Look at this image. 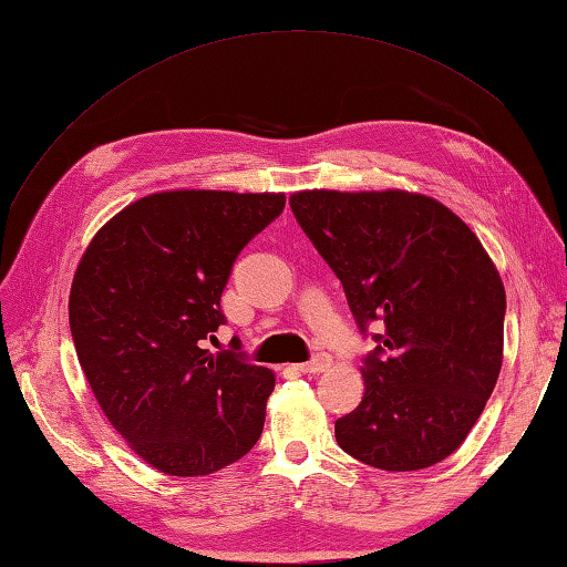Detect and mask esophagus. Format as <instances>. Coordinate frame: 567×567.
<instances>
[{
	"label": "esophagus",
	"mask_w": 567,
	"mask_h": 567,
	"mask_svg": "<svg viewBox=\"0 0 567 567\" xmlns=\"http://www.w3.org/2000/svg\"><path fill=\"white\" fill-rule=\"evenodd\" d=\"M331 363H333V360H331L329 353H317L315 358L307 360V363H299L297 370L299 372H323V370L331 368Z\"/></svg>",
	"instance_id": "obj_1"
}]
</instances>
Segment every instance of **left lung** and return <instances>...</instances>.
I'll return each instance as SVG.
<instances>
[{
    "label": "left lung",
    "instance_id": "obj_1",
    "mask_svg": "<svg viewBox=\"0 0 567 567\" xmlns=\"http://www.w3.org/2000/svg\"><path fill=\"white\" fill-rule=\"evenodd\" d=\"M297 224L339 277L375 351L365 394L336 441L370 467L406 473L465 441L502 368L507 297L483 244L441 202L409 192H297ZM380 322V334H370Z\"/></svg>",
    "mask_w": 567,
    "mask_h": 567
}]
</instances>
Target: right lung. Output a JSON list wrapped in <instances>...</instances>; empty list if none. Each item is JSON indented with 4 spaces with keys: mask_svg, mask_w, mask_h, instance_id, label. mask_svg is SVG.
Listing matches in <instances>:
<instances>
[{
    "mask_svg": "<svg viewBox=\"0 0 567 567\" xmlns=\"http://www.w3.org/2000/svg\"><path fill=\"white\" fill-rule=\"evenodd\" d=\"M285 209V195L179 189L118 212L78 265L70 333L102 412L143 461L209 475L258 443L272 370L202 341L226 323L238 252Z\"/></svg>",
    "mask_w": 567,
    "mask_h": 567,
    "instance_id": "1",
    "label": "right lung"
}]
</instances>
